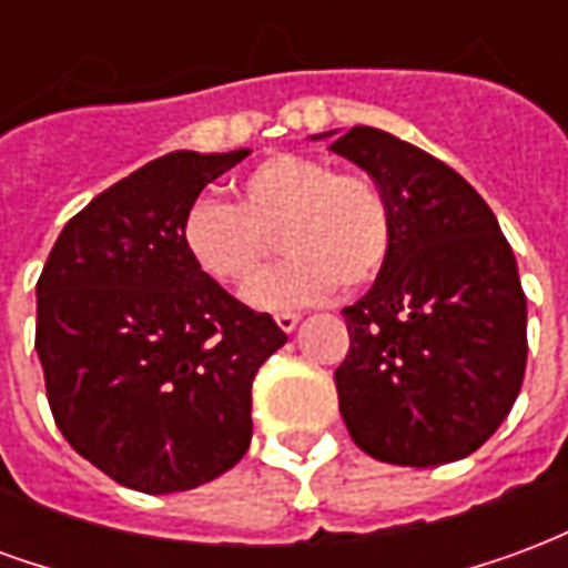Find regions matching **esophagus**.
Returning <instances> with one entry per match:
<instances>
[{"instance_id": "1", "label": "esophagus", "mask_w": 568, "mask_h": 568, "mask_svg": "<svg viewBox=\"0 0 568 568\" xmlns=\"http://www.w3.org/2000/svg\"><path fill=\"white\" fill-rule=\"evenodd\" d=\"M297 320H301V316H297V313H276V325H280V328H283L285 334H288V332H295Z\"/></svg>"}]
</instances>
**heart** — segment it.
Listing matches in <instances>:
<instances>
[{"label":"heart","instance_id":"obj_1","mask_svg":"<svg viewBox=\"0 0 568 568\" xmlns=\"http://www.w3.org/2000/svg\"><path fill=\"white\" fill-rule=\"evenodd\" d=\"M182 248L203 276L246 283L271 255L273 236L288 258L246 285L261 310L316 304L334 285L374 283L393 252V212L381 187L362 173L280 151L248 170L240 203L200 194L182 212Z\"/></svg>","mask_w":568,"mask_h":568}]
</instances>
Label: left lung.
<instances>
[{"instance_id": "left-lung-1", "label": "left lung", "mask_w": 568, "mask_h": 568, "mask_svg": "<svg viewBox=\"0 0 568 568\" xmlns=\"http://www.w3.org/2000/svg\"><path fill=\"white\" fill-rule=\"evenodd\" d=\"M334 154L362 166L393 212V252L344 307L349 353L334 371L362 450L393 465H444L501 426L526 371V295L484 197L447 163L374 128Z\"/></svg>"}]
</instances>
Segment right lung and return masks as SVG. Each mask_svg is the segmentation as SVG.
<instances>
[{
    "mask_svg": "<svg viewBox=\"0 0 568 568\" xmlns=\"http://www.w3.org/2000/svg\"><path fill=\"white\" fill-rule=\"evenodd\" d=\"M248 151H173L105 187L57 236L36 283V349L57 428L140 493L234 468L252 440V381L283 328L203 276L182 212Z\"/></svg>",
    "mask_w": 568,
    "mask_h": 568,
    "instance_id": "add662e5",
    "label": "right lung"
}]
</instances>
